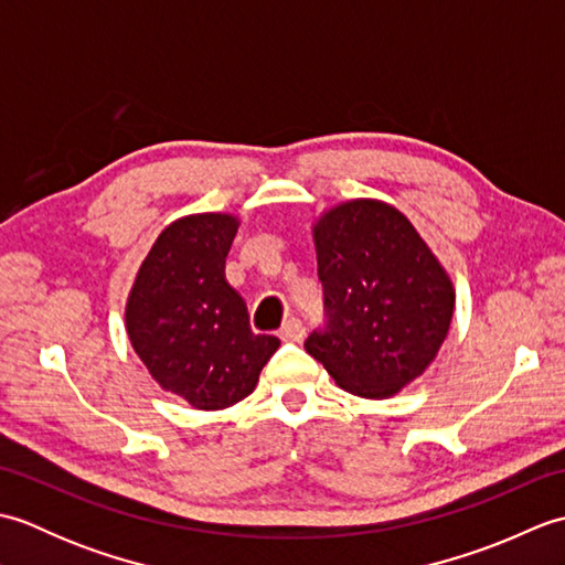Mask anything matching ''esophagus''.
I'll return each instance as SVG.
<instances>
[{"instance_id":"obj_1","label":"esophagus","mask_w":565,"mask_h":565,"mask_svg":"<svg viewBox=\"0 0 565 565\" xmlns=\"http://www.w3.org/2000/svg\"><path fill=\"white\" fill-rule=\"evenodd\" d=\"M279 338H281L284 342H303V338H306L303 322L298 320V318H289V320H286L284 326H281Z\"/></svg>"}]
</instances>
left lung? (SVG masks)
<instances>
[{
	"label": "left lung",
	"mask_w": 565,
	"mask_h": 565,
	"mask_svg": "<svg viewBox=\"0 0 565 565\" xmlns=\"http://www.w3.org/2000/svg\"><path fill=\"white\" fill-rule=\"evenodd\" d=\"M328 328L306 352L340 388L386 401L423 376L447 340L456 291L435 252L395 206L352 199L313 221Z\"/></svg>",
	"instance_id": "8db88e82"
}]
</instances>
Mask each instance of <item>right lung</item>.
Wrapping results in <instances>:
<instances>
[{
	"instance_id": "1",
	"label": "right lung",
	"mask_w": 565,
	"mask_h": 565,
	"mask_svg": "<svg viewBox=\"0 0 565 565\" xmlns=\"http://www.w3.org/2000/svg\"><path fill=\"white\" fill-rule=\"evenodd\" d=\"M237 227L233 213L172 221L126 298V332L138 359L162 391L196 411H225L247 398L281 344L249 330L243 296L225 279Z\"/></svg>"
}]
</instances>
